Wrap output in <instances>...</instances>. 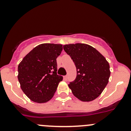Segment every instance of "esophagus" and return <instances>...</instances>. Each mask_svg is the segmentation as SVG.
<instances>
[{
    "label": "esophagus",
    "instance_id": "1",
    "mask_svg": "<svg viewBox=\"0 0 131 131\" xmlns=\"http://www.w3.org/2000/svg\"><path fill=\"white\" fill-rule=\"evenodd\" d=\"M68 75H65V76H64L63 77V79H64V80H67V79H68Z\"/></svg>",
    "mask_w": 131,
    "mask_h": 131
}]
</instances>
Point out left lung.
I'll return each mask as SVG.
<instances>
[{
    "label": "left lung",
    "mask_w": 131,
    "mask_h": 131,
    "mask_svg": "<svg viewBox=\"0 0 131 131\" xmlns=\"http://www.w3.org/2000/svg\"><path fill=\"white\" fill-rule=\"evenodd\" d=\"M63 49L77 68V77L68 85L75 97L91 101L98 97L108 82L109 63L95 48L85 43L67 44Z\"/></svg>",
    "instance_id": "8db88e82"
}]
</instances>
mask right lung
<instances>
[{
    "instance_id": "1",
    "label": "right lung",
    "mask_w": 131,
    "mask_h": 131,
    "mask_svg": "<svg viewBox=\"0 0 131 131\" xmlns=\"http://www.w3.org/2000/svg\"><path fill=\"white\" fill-rule=\"evenodd\" d=\"M63 50L61 44L42 43L36 46L18 65L21 88L31 101L46 103L54 94L63 77L57 74L56 58Z\"/></svg>"
}]
</instances>
